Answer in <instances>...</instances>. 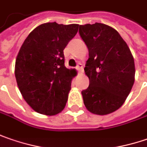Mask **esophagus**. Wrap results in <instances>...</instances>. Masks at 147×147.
I'll use <instances>...</instances> for the list:
<instances>
[{
	"mask_svg": "<svg viewBox=\"0 0 147 147\" xmlns=\"http://www.w3.org/2000/svg\"><path fill=\"white\" fill-rule=\"evenodd\" d=\"M76 70L78 71V72L79 73H82L83 72V67H82V65L79 63L77 66H76Z\"/></svg>",
	"mask_w": 147,
	"mask_h": 147,
	"instance_id": "obj_1",
	"label": "esophagus"
}]
</instances>
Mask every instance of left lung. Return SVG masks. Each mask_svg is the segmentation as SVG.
Instances as JSON below:
<instances>
[{
  "label": "left lung",
  "instance_id": "obj_1",
  "mask_svg": "<svg viewBox=\"0 0 147 147\" xmlns=\"http://www.w3.org/2000/svg\"><path fill=\"white\" fill-rule=\"evenodd\" d=\"M79 33L89 50L85 67L89 87L81 91L86 109L106 115L123 105L135 80L131 51L118 32L105 24L80 25Z\"/></svg>",
  "mask_w": 147,
  "mask_h": 147
}]
</instances>
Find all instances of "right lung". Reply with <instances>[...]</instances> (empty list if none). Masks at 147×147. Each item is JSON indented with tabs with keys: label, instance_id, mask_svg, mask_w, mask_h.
<instances>
[{
	"label": "right lung",
	"instance_id": "right-lung-1",
	"mask_svg": "<svg viewBox=\"0 0 147 147\" xmlns=\"http://www.w3.org/2000/svg\"><path fill=\"white\" fill-rule=\"evenodd\" d=\"M79 24L45 23L24 40L16 57L15 75L23 98L34 111L56 115L67 104L75 69L65 67L63 50Z\"/></svg>",
	"mask_w": 147,
	"mask_h": 147
}]
</instances>
